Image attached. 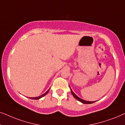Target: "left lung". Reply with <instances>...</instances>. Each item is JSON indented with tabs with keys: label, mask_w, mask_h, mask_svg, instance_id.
<instances>
[{
	"label": "left lung",
	"mask_w": 125,
	"mask_h": 125,
	"mask_svg": "<svg viewBox=\"0 0 125 125\" xmlns=\"http://www.w3.org/2000/svg\"><path fill=\"white\" fill-rule=\"evenodd\" d=\"M69 87H70V86H69ZM70 88H71V87H70ZM71 93H72V95H73V97H74V98L76 99V100L79 101L80 102H82V103H83L84 104H93V103H94V102H95V101H88L83 100V99L80 98V97H78L77 95L75 94L74 93V92H73L72 91V90L71 89Z\"/></svg>",
	"instance_id": "left-lung-1"
}]
</instances>
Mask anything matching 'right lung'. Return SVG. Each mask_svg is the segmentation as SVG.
<instances>
[{"label":"right lung","mask_w":125,"mask_h":125,"mask_svg":"<svg viewBox=\"0 0 125 125\" xmlns=\"http://www.w3.org/2000/svg\"><path fill=\"white\" fill-rule=\"evenodd\" d=\"M49 89H48L47 90V92H45V93H44L43 94H42V95H40V96H39V97H30V99H32V100H39V99H40V98H42V97H44V96H45V95L47 94L48 93V92L49 91Z\"/></svg>","instance_id":"add662e5"}]
</instances>
